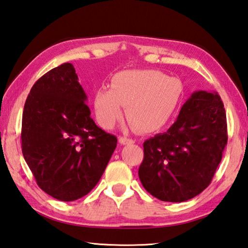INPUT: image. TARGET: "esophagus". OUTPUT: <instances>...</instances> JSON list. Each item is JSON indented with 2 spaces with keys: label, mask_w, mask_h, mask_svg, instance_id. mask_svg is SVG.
Instances as JSON below:
<instances>
[{
  "label": "esophagus",
  "mask_w": 248,
  "mask_h": 248,
  "mask_svg": "<svg viewBox=\"0 0 248 248\" xmlns=\"http://www.w3.org/2000/svg\"><path fill=\"white\" fill-rule=\"evenodd\" d=\"M119 141H120L121 144H132V143L135 142L133 139H129V138H126V137H120Z\"/></svg>",
  "instance_id": "34e87169"
}]
</instances>
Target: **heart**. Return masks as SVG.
<instances>
[{
  "label": "heart",
  "instance_id": "1",
  "mask_svg": "<svg viewBox=\"0 0 248 248\" xmlns=\"http://www.w3.org/2000/svg\"><path fill=\"white\" fill-rule=\"evenodd\" d=\"M182 84L157 70H125L114 74L110 88L95 93L98 123L110 129L126 116L141 133H152L170 122L182 98Z\"/></svg>",
  "mask_w": 248,
  "mask_h": 248
}]
</instances>
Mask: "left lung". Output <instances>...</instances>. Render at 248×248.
<instances>
[{
  "instance_id": "obj_1",
  "label": "left lung",
  "mask_w": 248,
  "mask_h": 248,
  "mask_svg": "<svg viewBox=\"0 0 248 248\" xmlns=\"http://www.w3.org/2000/svg\"><path fill=\"white\" fill-rule=\"evenodd\" d=\"M227 141L220 96L216 92H194L167 132L143 142L139 179L158 200L188 201L211 184Z\"/></svg>"
}]
</instances>
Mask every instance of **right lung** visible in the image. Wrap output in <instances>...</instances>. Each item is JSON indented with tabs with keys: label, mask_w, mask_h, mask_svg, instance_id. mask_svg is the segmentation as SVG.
Wrapping results in <instances>:
<instances>
[{
	"label": "right lung",
	"mask_w": 248,
	"mask_h": 248,
	"mask_svg": "<svg viewBox=\"0 0 248 248\" xmlns=\"http://www.w3.org/2000/svg\"><path fill=\"white\" fill-rule=\"evenodd\" d=\"M86 101L76 69L66 62L34 83L23 108V157L37 186L63 202L91 192L118 142L96 125Z\"/></svg>",
	"instance_id": "1"
}]
</instances>
